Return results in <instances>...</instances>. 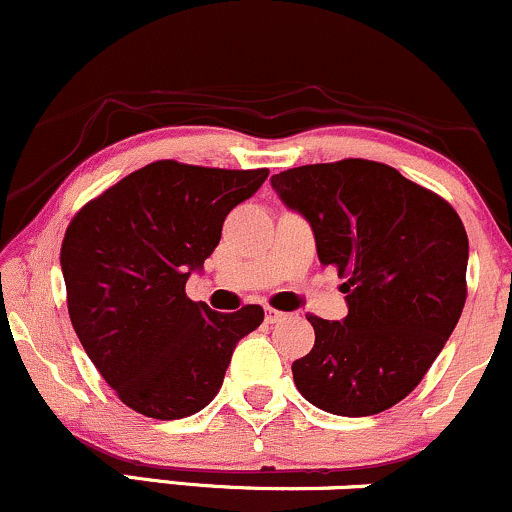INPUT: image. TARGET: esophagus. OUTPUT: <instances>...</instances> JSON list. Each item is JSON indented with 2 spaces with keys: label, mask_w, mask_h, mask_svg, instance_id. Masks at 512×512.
I'll list each match as a JSON object with an SVG mask.
<instances>
[{
  "label": "esophagus",
  "mask_w": 512,
  "mask_h": 512,
  "mask_svg": "<svg viewBox=\"0 0 512 512\" xmlns=\"http://www.w3.org/2000/svg\"><path fill=\"white\" fill-rule=\"evenodd\" d=\"M265 320L267 323H282V320H286V313L277 311V308H265Z\"/></svg>",
  "instance_id": "1"
}]
</instances>
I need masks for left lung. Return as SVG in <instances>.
Instances as JSON below:
<instances>
[{
	"mask_svg": "<svg viewBox=\"0 0 512 512\" xmlns=\"http://www.w3.org/2000/svg\"><path fill=\"white\" fill-rule=\"evenodd\" d=\"M316 235L320 265L345 279L347 316H308L316 342L291 364L320 411L362 418L423 381L466 301L469 238L442 196L384 162L347 157L272 177Z\"/></svg>",
	"mask_w": 512,
	"mask_h": 512,
	"instance_id": "left-lung-1",
	"label": "left lung"
}]
</instances>
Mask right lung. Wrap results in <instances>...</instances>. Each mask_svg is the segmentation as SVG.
Segmentation results:
<instances>
[{
	"label": "right lung",
	"mask_w": 512,
	"mask_h": 512,
	"mask_svg": "<svg viewBox=\"0 0 512 512\" xmlns=\"http://www.w3.org/2000/svg\"><path fill=\"white\" fill-rule=\"evenodd\" d=\"M269 170L157 160L87 201L60 247L67 311L84 352L136 413L177 420L209 406L262 306L211 311L184 291L223 221Z\"/></svg>",
	"instance_id": "obj_1"
}]
</instances>
